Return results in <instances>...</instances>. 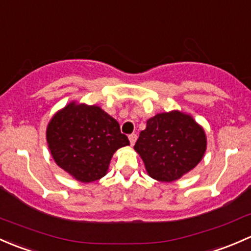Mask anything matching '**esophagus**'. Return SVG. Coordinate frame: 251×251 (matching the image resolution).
I'll list each match as a JSON object with an SVG mask.
<instances>
[{
  "label": "esophagus",
  "instance_id": "34e87169",
  "mask_svg": "<svg viewBox=\"0 0 251 251\" xmlns=\"http://www.w3.org/2000/svg\"><path fill=\"white\" fill-rule=\"evenodd\" d=\"M128 140H130L131 146H133V144L136 143V141H137V135H136V133H131V135L128 136Z\"/></svg>",
  "mask_w": 251,
  "mask_h": 251
}]
</instances>
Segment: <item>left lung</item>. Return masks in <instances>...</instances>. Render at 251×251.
<instances>
[{
  "label": "left lung",
  "instance_id": "1",
  "mask_svg": "<svg viewBox=\"0 0 251 251\" xmlns=\"http://www.w3.org/2000/svg\"><path fill=\"white\" fill-rule=\"evenodd\" d=\"M151 178L173 182L193 170L206 151V136L188 114H156L147 121L135 144Z\"/></svg>",
  "mask_w": 251,
  "mask_h": 251
}]
</instances>
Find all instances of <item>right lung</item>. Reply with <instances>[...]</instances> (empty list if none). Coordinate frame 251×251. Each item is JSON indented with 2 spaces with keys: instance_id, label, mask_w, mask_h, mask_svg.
I'll use <instances>...</instances> for the list:
<instances>
[{
  "instance_id": "right-lung-1",
  "label": "right lung",
  "mask_w": 251,
  "mask_h": 251,
  "mask_svg": "<svg viewBox=\"0 0 251 251\" xmlns=\"http://www.w3.org/2000/svg\"><path fill=\"white\" fill-rule=\"evenodd\" d=\"M48 148L59 168L81 182L107 174L113 154L130 141L119 123L97 105H65L47 126Z\"/></svg>"
}]
</instances>
